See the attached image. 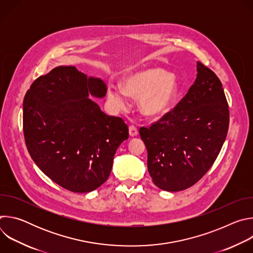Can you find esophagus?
<instances>
[{
	"instance_id": "1",
	"label": "esophagus",
	"mask_w": 253,
	"mask_h": 253,
	"mask_svg": "<svg viewBox=\"0 0 253 253\" xmlns=\"http://www.w3.org/2000/svg\"><path fill=\"white\" fill-rule=\"evenodd\" d=\"M129 135L131 137H136L138 135V129L135 126H130L129 127Z\"/></svg>"
}]
</instances>
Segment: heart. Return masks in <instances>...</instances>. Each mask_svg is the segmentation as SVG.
Segmentation results:
<instances>
[{
  "mask_svg": "<svg viewBox=\"0 0 253 253\" xmlns=\"http://www.w3.org/2000/svg\"><path fill=\"white\" fill-rule=\"evenodd\" d=\"M177 94L175 75L162 68L151 67L126 75L123 78V88L109 86L107 96L117 109H125L128 96L138 98L142 114L158 118L171 109Z\"/></svg>",
  "mask_w": 253,
  "mask_h": 253,
  "instance_id": "b5f03b06",
  "label": "heart"
}]
</instances>
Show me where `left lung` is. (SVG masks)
<instances>
[{"mask_svg": "<svg viewBox=\"0 0 253 253\" xmlns=\"http://www.w3.org/2000/svg\"><path fill=\"white\" fill-rule=\"evenodd\" d=\"M196 68L194 84L174 109L139 130L152 181L165 191L194 185L217 158L227 135L229 110L222 84L200 62Z\"/></svg>", "mask_w": 253, "mask_h": 253, "instance_id": "left-lung-1", "label": "left lung"}]
</instances>
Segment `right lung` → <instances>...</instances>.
<instances>
[{"mask_svg":"<svg viewBox=\"0 0 253 253\" xmlns=\"http://www.w3.org/2000/svg\"><path fill=\"white\" fill-rule=\"evenodd\" d=\"M103 80L73 66H59L36 79L23 103L28 151L41 171L63 188L86 193L109 177L120 144L129 137L120 117L105 114Z\"/></svg>","mask_w":253,"mask_h":253,"instance_id":"1","label":"right lung"}]
</instances>
